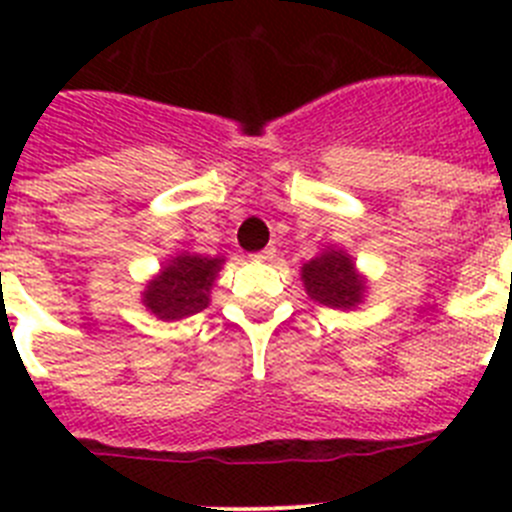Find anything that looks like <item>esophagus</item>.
I'll use <instances>...</instances> for the list:
<instances>
[{
  "label": "esophagus",
  "mask_w": 512,
  "mask_h": 512,
  "mask_svg": "<svg viewBox=\"0 0 512 512\" xmlns=\"http://www.w3.org/2000/svg\"><path fill=\"white\" fill-rule=\"evenodd\" d=\"M253 259H256V261H271V259H277V248H274V246L264 248V251L256 253V256H253Z\"/></svg>",
  "instance_id": "obj_1"
}]
</instances>
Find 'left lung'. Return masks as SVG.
<instances>
[{
  "label": "left lung",
  "instance_id": "1",
  "mask_svg": "<svg viewBox=\"0 0 512 512\" xmlns=\"http://www.w3.org/2000/svg\"><path fill=\"white\" fill-rule=\"evenodd\" d=\"M307 295L333 310H351L364 300L366 282L356 271L354 259L341 248H325L302 266Z\"/></svg>",
  "mask_w": 512,
  "mask_h": 512
}]
</instances>
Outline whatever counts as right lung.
<instances>
[{"label": "right lung", "instance_id": "right-lung-1", "mask_svg": "<svg viewBox=\"0 0 512 512\" xmlns=\"http://www.w3.org/2000/svg\"><path fill=\"white\" fill-rule=\"evenodd\" d=\"M225 259L179 253L143 289V305L158 320H182L210 305V289Z\"/></svg>", "mask_w": 512, "mask_h": 512}]
</instances>
